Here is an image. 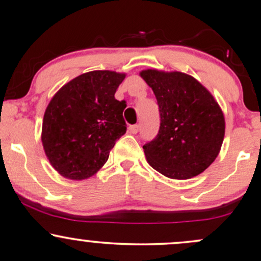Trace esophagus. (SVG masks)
<instances>
[{
    "label": "esophagus",
    "mask_w": 261,
    "mask_h": 261,
    "mask_svg": "<svg viewBox=\"0 0 261 261\" xmlns=\"http://www.w3.org/2000/svg\"><path fill=\"white\" fill-rule=\"evenodd\" d=\"M129 130H130L131 134L136 135V134H137V132H138V130H139V125H131V126L129 127Z\"/></svg>",
    "instance_id": "obj_1"
}]
</instances>
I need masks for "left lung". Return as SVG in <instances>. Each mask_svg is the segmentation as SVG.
I'll return each instance as SVG.
<instances>
[{"label": "left lung", "mask_w": 261, "mask_h": 261, "mask_svg": "<svg viewBox=\"0 0 261 261\" xmlns=\"http://www.w3.org/2000/svg\"><path fill=\"white\" fill-rule=\"evenodd\" d=\"M160 106L161 126L143 145L155 170L174 179L200 175L218 157L225 137V117L213 94L186 73L144 69L139 73Z\"/></svg>", "instance_id": "left-lung-1"}]
</instances>
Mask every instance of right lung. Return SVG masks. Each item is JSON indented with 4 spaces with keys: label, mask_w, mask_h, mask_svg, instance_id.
Returning a JSON list of instances; mask_svg holds the SVG:
<instances>
[{
    "label": "right lung",
    "mask_w": 261,
    "mask_h": 261,
    "mask_svg": "<svg viewBox=\"0 0 261 261\" xmlns=\"http://www.w3.org/2000/svg\"><path fill=\"white\" fill-rule=\"evenodd\" d=\"M125 75L115 71L84 73L50 99L41 141L49 163L62 177L82 181L97 174L126 132V104L115 98Z\"/></svg>",
    "instance_id": "obj_1"
}]
</instances>
